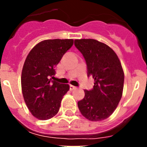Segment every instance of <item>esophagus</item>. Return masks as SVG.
<instances>
[{"instance_id": "obj_1", "label": "esophagus", "mask_w": 147, "mask_h": 147, "mask_svg": "<svg viewBox=\"0 0 147 147\" xmlns=\"http://www.w3.org/2000/svg\"><path fill=\"white\" fill-rule=\"evenodd\" d=\"M76 89V87L74 86V85H70V90H74Z\"/></svg>"}]
</instances>
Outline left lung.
<instances>
[{
    "mask_svg": "<svg viewBox=\"0 0 147 147\" xmlns=\"http://www.w3.org/2000/svg\"><path fill=\"white\" fill-rule=\"evenodd\" d=\"M74 45L86 62L88 76L94 79L93 89L85 90V97L78 102L83 116L92 121L108 118L122 96L124 74L114 51L93 39L75 40Z\"/></svg>",
    "mask_w": 147,
    "mask_h": 147,
    "instance_id": "1",
    "label": "left lung"
}]
</instances>
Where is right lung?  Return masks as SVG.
<instances>
[{"mask_svg": "<svg viewBox=\"0 0 147 147\" xmlns=\"http://www.w3.org/2000/svg\"><path fill=\"white\" fill-rule=\"evenodd\" d=\"M74 44L72 39L46 40L39 42L27 56L21 75L26 104L32 115L47 120L57 113L69 85L51 80L55 67Z\"/></svg>", "mask_w": 147, "mask_h": 147, "instance_id": "1", "label": "right lung"}]
</instances>
